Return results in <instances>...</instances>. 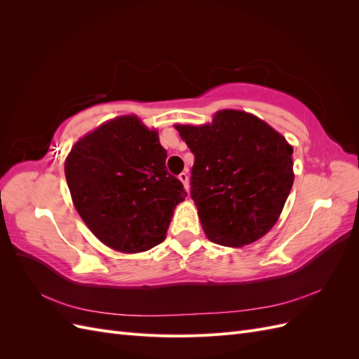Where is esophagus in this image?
<instances>
[{
  "label": "esophagus",
  "instance_id": "obj_1",
  "mask_svg": "<svg viewBox=\"0 0 359 359\" xmlns=\"http://www.w3.org/2000/svg\"><path fill=\"white\" fill-rule=\"evenodd\" d=\"M178 178H180V181L182 182V186H184V189H189V175H187V172H181L180 175H178Z\"/></svg>",
  "mask_w": 359,
  "mask_h": 359
}]
</instances>
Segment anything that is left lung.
<instances>
[{
    "label": "left lung",
    "mask_w": 359,
    "mask_h": 359,
    "mask_svg": "<svg viewBox=\"0 0 359 359\" xmlns=\"http://www.w3.org/2000/svg\"><path fill=\"white\" fill-rule=\"evenodd\" d=\"M194 156L190 194L208 240L243 247L276 224L293 184V148L257 116L224 109L175 126Z\"/></svg>",
    "instance_id": "8db88e82"
}]
</instances>
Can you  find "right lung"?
Listing matches in <instances>:
<instances>
[{
    "mask_svg": "<svg viewBox=\"0 0 359 359\" xmlns=\"http://www.w3.org/2000/svg\"><path fill=\"white\" fill-rule=\"evenodd\" d=\"M156 130L135 115L111 119L79 139L66 160L73 203L99 240L123 253L165 241L182 182L166 169Z\"/></svg>",
    "mask_w": 359,
    "mask_h": 359,
    "instance_id": "right-lung-1",
    "label": "right lung"
}]
</instances>
